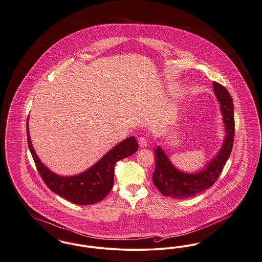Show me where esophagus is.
Segmentation results:
<instances>
[{"mask_svg": "<svg viewBox=\"0 0 262 262\" xmlns=\"http://www.w3.org/2000/svg\"><path fill=\"white\" fill-rule=\"evenodd\" d=\"M139 144L140 147L144 148V147L147 146V140H146V139H144V138H139Z\"/></svg>", "mask_w": 262, "mask_h": 262, "instance_id": "34e87169", "label": "esophagus"}]
</instances>
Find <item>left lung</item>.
<instances>
[{"instance_id":"8db88e82","label":"left lung","mask_w":262,"mask_h":262,"mask_svg":"<svg viewBox=\"0 0 262 262\" xmlns=\"http://www.w3.org/2000/svg\"><path fill=\"white\" fill-rule=\"evenodd\" d=\"M215 99L220 105L225 127V138L217 154L204 167L195 172H186L177 168L160 145L154 148L155 171L152 181L164 196L175 199H186L196 196L215 183L227 160L230 157L234 136L233 104L230 93L221 84L213 82Z\"/></svg>"}]
</instances>
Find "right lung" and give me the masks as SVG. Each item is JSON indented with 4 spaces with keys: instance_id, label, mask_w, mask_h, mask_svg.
Returning <instances> with one entry per match:
<instances>
[{
    "instance_id": "add662e5",
    "label": "right lung",
    "mask_w": 262,
    "mask_h": 262,
    "mask_svg": "<svg viewBox=\"0 0 262 262\" xmlns=\"http://www.w3.org/2000/svg\"><path fill=\"white\" fill-rule=\"evenodd\" d=\"M28 143L36 168L47 187L62 198L77 205H92L103 200L114 185L116 162L130 156L139 149L135 137H128L115 145L88 169L72 176L52 172L41 162L31 143L29 119L27 122Z\"/></svg>"
}]
</instances>
